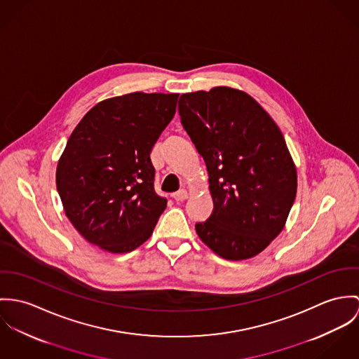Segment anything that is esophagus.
Segmentation results:
<instances>
[{"instance_id": "esophagus-1", "label": "esophagus", "mask_w": 359, "mask_h": 359, "mask_svg": "<svg viewBox=\"0 0 359 359\" xmlns=\"http://www.w3.org/2000/svg\"><path fill=\"white\" fill-rule=\"evenodd\" d=\"M172 197L176 199L177 202H180V201H184V199L189 198V193H187V190H180V191L175 193Z\"/></svg>"}]
</instances>
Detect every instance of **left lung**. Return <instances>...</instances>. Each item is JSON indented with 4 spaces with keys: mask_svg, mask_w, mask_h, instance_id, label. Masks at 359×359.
Wrapping results in <instances>:
<instances>
[{
    "mask_svg": "<svg viewBox=\"0 0 359 359\" xmlns=\"http://www.w3.org/2000/svg\"><path fill=\"white\" fill-rule=\"evenodd\" d=\"M182 123L203 157L213 212L199 238L227 260L256 256L282 231L296 198V168L277 123L227 86L184 93Z\"/></svg>",
    "mask_w": 359,
    "mask_h": 359,
    "instance_id": "left-lung-1",
    "label": "left lung"
}]
</instances>
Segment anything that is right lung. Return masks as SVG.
Returning <instances> with one entry per match:
<instances>
[{
	"mask_svg": "<svg viewBox=\"0 0 359 359\" xmlns=\"http://www.w3.org/2000/svg\"><path fill=\"white\" fill-rule=\"evenodd\" d=\"M177 93L135 92L90 109L56 169L66 216L88 242L113 253L150 238L166 208L151 150L176 113Z\"/></svg>",
	"mask_w": 359,
	"mask_h": 359,
	"instance_id": "1",
	"label": "right lung"
}]
</instances>
